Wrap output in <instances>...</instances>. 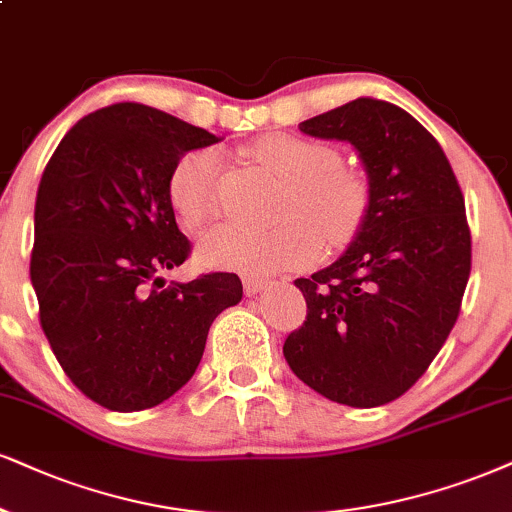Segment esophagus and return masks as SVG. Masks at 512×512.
I'll return each instance as SVG.
<instances>
[{"label":"esophagus","instance_id":"1","mask_svg":"<svg viewBox=\"0 0 512 512\" xmlns=\"http://www.w3.org/2000/svg\"><path fill=\"white\" fill-rule=\"evenodd\" d=\"M268 282L266 280H258V277H244V292L249 296H254L258 292H263L266 289Z\"/></svg>","mask_w":512,"mask_h":512}]
</instances>
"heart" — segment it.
Here are the masks:
<instances>
[{"label": "heart", "instance_id": "1", "mask_svg": "<svg viewBox=\"0 0 512 512\" xmlns=\"http://www.w3.org/2000/svg\"><path fill=\"white\" fill-rule=\"evenodd\" d=\"M244 154L285 180L275 204V218L282 220L263 230L235 223L213 227L197 246L201 263L266 275L311 266L323 244L337 249L358 235L368 216L370 187L358 170L344 166L337 149L289 132H270L251 142ZM220 178V149L187 151L170 170V206L185 223L204 225L218 211Z\"/></svg>", "mask_w": 512, "mask_h": 512}]
</instances>
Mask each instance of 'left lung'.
<instances>
[{
    "mask_svg": "<svg viewBox=\"0 0 512 512\" xmlns=\"http://www.w3.org/2000/svg\"><path fill=\"white\" fill-rule=\"evenodd\" d=\"M299 128L358 149L370 208L339 261L294 282L308 311L282 351L330 401L384 406L425 375L458 320L472 268L463 192L439 142L389 102L353 99Z\"/></svg>",
    "mask_w": 512,
    "mask_h": 512,
    "instance_id": "left-lung-1",
    "label": "left lung"
}]
</instances>
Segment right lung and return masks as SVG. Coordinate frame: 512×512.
I'll use <instances>...</instances> for the list:
<instances>
[{
	"label": "right lung",
	"mask_w": 512,
	"mask_h": 512,
	"mask_svg": "<svg viewBox=\"0 0 512 512\" xmlns=\"http://www.w3.org/2000/svg\"><path fill=\"white\" fill-rule=\"evenodd\" d=\"M218 137L144 104H113L68 130L44 168L30 254L40 325L56 361L99 406L132 413L187 384L208 327L242 299L235 273L166 287L192 244L168 178Z\"/></svg>",
	"instance_id": "obj_1"
}]
</instances>
